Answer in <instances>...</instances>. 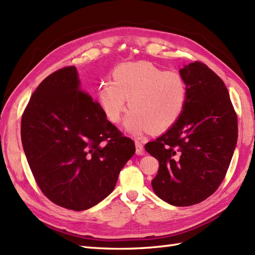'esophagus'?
<instances>
[{
  "label": "esophagus",
  "instance_id": "34e87169",
  "mask_svg": "<svg viewBox=\"0 0 255 255\" xmlns=\"http://www.w3.org/2000/svg\"><path fill=\"white\" fill-rule=\"evenodd\" d=\"M135 152L138 155L144 154V145H143V143L139 140H135Z\"/></svg>",
  "mask_w": 255,
  "mask_h": 255
}]
</instances>
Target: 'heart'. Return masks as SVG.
<instances>
[{
	"label": "heart",
	"instance_id": "b5f03b06",
	"mask_svg": "<svg viewBox=\"0 0 255 255\" xmlns=\"http://www.w3.org/2000/svg\"><path fill=\"white\" fill-rule=\"evenodd\" d=\"M112 75L113 82L104 81L98 89V100L110 122L120 123L126 99L131 111L125 127L133 134L140 135L148 127L166 129L178 120L187 98L185 80L178 72L138 62L121 64Z\"/></svg>",
	"mask_w": 255,
	"mask_h": 255
}]
</instances>
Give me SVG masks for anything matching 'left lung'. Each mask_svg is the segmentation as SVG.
<instances>
[{
    "label": "left lung",
    "mask_w": 255,
    "mask_h": 255,
    "mask_svg": "<svg viewBox=\"0 0 255 255\" xmlns=\"http://www.w3.org/2000/svg\"><path fill=\"white\" fill-rule=\"evenodd\" d=\"M187 98L179 120L145 144L158 159L155 194L172 206L199 204L224 180L238 136V120L224 82L195 61L180 70Z\"/></svg>",
    "instance_id": "left-lung-1"
}]
</instances>
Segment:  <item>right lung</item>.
<instances>
[{"mask_svg": "<svg viewBox=\"0 0 255 255\" xmlns=\"http://www.w3.org/2000/svg\"><path fill=\"white\" fill-rule=\"evenodd\" d=\"M21 141L36 184L65 209L83 211L112 193L134 142L81 89L74 65L38 85L21 117Z\"/></svg>", "mask_w": 255, "mask_h": 255, "instance_id": "1", "label": "right lung"}]
</instances>
